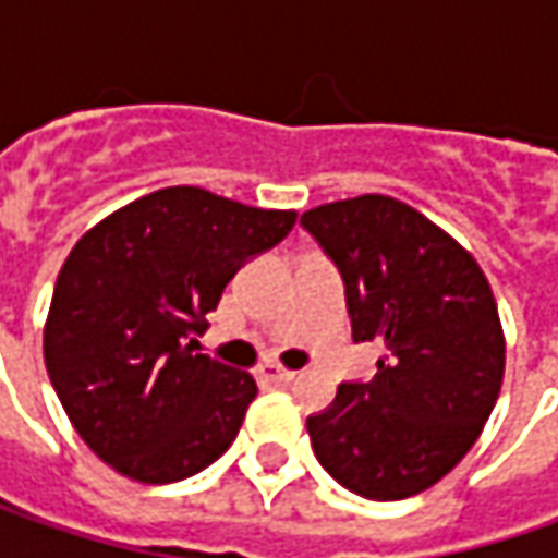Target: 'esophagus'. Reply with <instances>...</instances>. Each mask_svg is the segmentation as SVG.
Instances as JSON below:
<instances>
[{"instance_id":"esophagus-1","label":"esophagus","mask_w":558,"mask_h":558,"mask_svg":"<svg viewBox=\"0 0 558 558\" xmlns=\"http://www.w3.org/2000/svg\"><path fill=\"white\" fill-rule=\"evenodd\" d=\"M294 375L291 369H279V366H269V369H264V378L267 381H276V385H289V381H294Z\"/></svg>"}]
</instances>
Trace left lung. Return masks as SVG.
I'll return each mask as SVG.
<instances>
[{
  "instance_id": "obj_1",
  "label": "left lung",
  "mask_w": 558,
  "mask_h": 558,
  "mask_svg": "<svg viewBox=\"0 0 558 558\" xmlns=\"http://www.w3.org/2000/svg\"><path fill=\"white\" fill-rule=\"evenodd\" d=\"M301 223L344 279L354 341L385 344L373 381H348L307 418L316 460L366 500L438 484L472 450L506 369L490 282L465 247L391 195L319 204Z\"/></svg>"
}]
</instances>
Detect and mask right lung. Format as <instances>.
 I'll use <instances>...</instances> for the list:
<instances>
[{"mask_svg":"<svg viewBox=\"0 0 558 558\" xmlns=\"http://www.w3.org/2000/svg\"><path fill=\"white\" fill-rule=\"evenodd\" d=\"M294 220L170 185L83 232L54 282L43 356L98 460L133 482L170 484L229 450L257 381L198 354V335L239 267Z\"/></svg>","mask_w":558,"mask_h":558,"instance_id":"1","label":"right lung"}]
</instances>
